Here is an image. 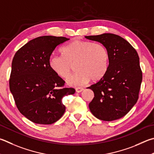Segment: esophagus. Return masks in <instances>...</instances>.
<instances>
[{
    "label": "esophagus",
    "mask_w": 154,
    "mask_h": 154,
    "mask_svg": "<svg viewBox=\"0 0 154 154\" xmlns=\"http://www.w3.org/2000/svg\"><path fill=\"white\" fill-rule=\"evenodd\" d=\"M83 90V88H75V91H76L77 93H80V92H82Z\"/></svg>",
    "instance_id": "34e87169"
}]
</instances>
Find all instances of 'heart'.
<instances>
[{"mask_svg":"<svg viewBox=\"0 0 154 154\" xmlns=\"http://www.w3.org/2000/svg\"><path fill=\"white\" fill-rule=\"evenodd\" d=\"M60 52L61 57L52 56L49 58V67L57 76L66 79L71 76L74 66L77 72L66 82L69 85H84L90 79L97 82L108 71L110 56L101 44L73 40L64 46Z\"/></svg>","mask_w":154,"mask_h":154,"instance_id":"1","label":"heart"}]
</instances>
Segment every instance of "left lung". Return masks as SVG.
I'll return each mask as SVG.
<instances>
[{
	"instance_id": "1",
	"label": "left lung",
	"mask_w": 154,
	"mask_h": 154,
	"mask_svg": "<svg viewBox=\"0 0 154 154\" xmlns=\"http://www.w3.org/2000/svg\"><path fill=\"white\" fill-rule=\"evenodd\" d=\"M85 38L102 44L110 56L104 77L88 88L94 93V99L89 104V110L102 121L121 119L131 110L139 98L142 71L137 52L127 40L113 33Z\"/></svg>"
}]
</instances>
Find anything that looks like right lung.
<instances>
[{"label":"right lung","mask_w":154,"mask_h":154,"mask_svg":"<svg viewBox=\"0 0 154 154\" xmlns=\"http://www.w3.org/2000/svg\"><path fill=\"white\" fill-rule=\"evenodd\" d=\"M65 37L44 35L30 40L19 49L11 66L9 88L19 111L33 122L50 125L65 112L64 96L74 94L64 88L65 82L50 69L48 61Z\"/></svg>","instance_id":"obj_1"}]
</instances>
